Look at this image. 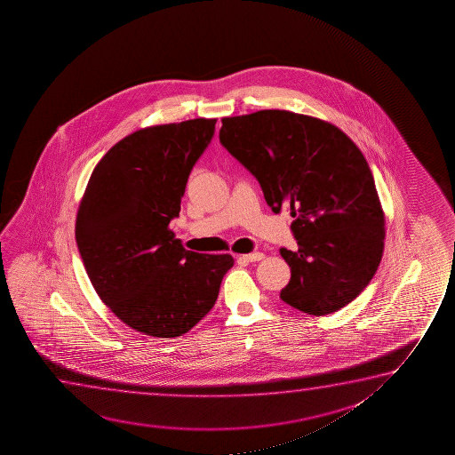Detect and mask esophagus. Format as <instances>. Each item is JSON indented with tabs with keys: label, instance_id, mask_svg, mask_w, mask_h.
<instances>
[{
	"label": "esophagus",
	"instance_id": "1",
	"mask_svg": "<svg viewBox=\"0 0 455 455\" xmlns=\"http://www.w3.org/2000/svg\"><path fill=\"white\" fill-rule=\"evenodd\" d=\"M239 259L245 262L261 261V259H264V253L255 251V253H249V255L239 256Z\"/></svg>",
	"mask_w": 455,
	"mask_h": 455
}]
</instances>
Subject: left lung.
<instances>
[{
	"instance_id": "8db88e82",
	"label": "left lung",
	"mask_w": 455,
	"mask_h": 455,
	"mask_svg": "<svg viewBox=\"0 0 455 455\" xmlns=\"http://www.w3.org/2000/svg\"><path fill=\"white\" fill-rule=\"evenodd\" d=\"M219 140L255 177L272 212L286 206L299 250L283 247L291 281L280 297L309 315L348 305L384 251V212L361 150L322 119L261 110L222 119Z\"/></svg>"
}]
</instances>
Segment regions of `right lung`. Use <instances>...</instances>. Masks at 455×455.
I'll return each instance as SVG.
<instances>
[{
    "mask_svg": "<svg viewBox=\"0 0 455 455\" xmlns=\"http://www.w3.org/2000/svg\"><path fill=\"white\" fill-rule=\"evenodd\" d=\"M214 125L189 119L125 137L96 164L79 205L76 243L94 291L146 336L172 339L199 323L235 264L183 249L168 228Z\"/></svg>",
    "mask_w": 455,
    "mask_h": 455,
    "instance_id": "obj_1",
    "label": "right lung"
}]
</instances>
